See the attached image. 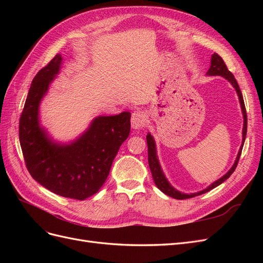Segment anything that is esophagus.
Listing matches in <instances>:
<instances>
[{"mask_svg": "<svg viewBox=\"0 0 263 263\" xmlns=\"http://www.w3.org/2000/svg\"><path fill=\"white\" fill-rule=\"evenodd\" d=\"M147 121V116L141 110H135L132 115V127L134 129H139L144 127Z\"/></svg>", "mask_w": 263, "mask_h": 263, "instance_id": "obj_1", "label": "esophagus"}]
</instances>
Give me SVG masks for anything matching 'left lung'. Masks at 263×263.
I'll use <instances>...</instances> for the list:
<instances>
[{
	"instance_id": "obj_1",
	"label": "left lung",
	"mask_w": 263,
	"mask_h": 263,
	"mask_svg": "<svg viewBox=\"0 0 263 263\" xmlns=\"http://www.w3.org/2000/svg\"><path fill=\"white\" fill-rule=\"evenodd\" d=\"M208 76H220L222 78H225L226 80H228L232 85L235 87V90L238 94V98H239V102H240V106H241V110H242V115H243V128H242V142H241V146L239 151H238V155L237 158L235 160L234 165L230 168V170L225 174V176H222L220 179H218L217 181H215L214 183L206 187L205 190L200 191V192H196V193H191V194H185V193H182L180 191L174 189L169 181L166 180L165 176L163 174L162 170H161V166L160 163H159L158 160V157H157V151H156V142L154 137L151 136L150 134L147 135V145H148V163H149V168L151 171V174H153V178L154 181L156 183V185L158 186V189L163 192L164 194H166L168 196H171L173 198H176V200H185V198H191V197H194L197 195H201L204 194L206 192H209V191L213 190L214 187L218 186L219 184H221L222 182L226 181L230 176H232L233 172L235 171L236 166L238 164V161H239V158L241 155V150L245 144V139H246V135H247V113H246V107H245V102H243V98H242V94L241 91L239 89V85H238L236 79L234 77V74L230 72V71L227 69V66L225 65L224 60L221 59L220 55H218L217 53H214L212 55V59H211V67L208 71Z\"/></svg>"
}]
</instances>
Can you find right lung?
Segmentation results:
<instances>
[{
	"label": "right lung",
	"mask_w": 263,
	"mask_h": 263,
	"mask_svg": "<svg viewBox=\"0 0 263 263\" xmlns=\"http://www.w3.org/2000/svg\"><path fill=\"white\" fill-rule=\"evenodd\" d=\"M61 62V54H55L31 82L20 118V142L27 170L39 184L60 196L82 201L104 184L119 147L129 136L130 113L99 116L74 141L54 142L39 124V104Z\"/></svg>",
	"instance_id": "add662e5"
}]
</instances>
